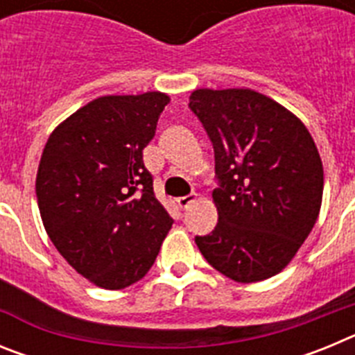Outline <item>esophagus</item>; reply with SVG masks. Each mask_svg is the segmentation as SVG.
Wrapping results in <instances>:
<instances>
[{"instance_id": "obj_1", "label": "esophagus", "mask_w": 355, "mask_h": 355, "mask_svg": "<svg viewBox=\"0 0 355 355\" xmlns=\"http://www.w3.org/2000/svg\"><path fill=\"white\" fill-rule=\"evenodd\" d=\"M196 200H197V196H196V193H190V196L180 197V199H178V206H180L181 209H187L188 206L193 205V202H196Z\"/></svg>"}]
</instances>
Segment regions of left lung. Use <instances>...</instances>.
I'll use <instances>...</instances> for the list:
<instances>
[{"mask_svg":"<svg viewBox=\"0 0 355 355\" xmlns=\"http://www.w3.org/2000/svg\"><path fill=\"white\" fill-rule=\"evenodd\" d=\"M190 110L215 150V231L196 236L206 261L236 283L286 268L309 236L324 196V165L295 114L250 89H197Z\"/></svg>","mask_w":355,"mask_h":355,"instance_id":"left-lung-1","label":"left lung"}]
</instances>
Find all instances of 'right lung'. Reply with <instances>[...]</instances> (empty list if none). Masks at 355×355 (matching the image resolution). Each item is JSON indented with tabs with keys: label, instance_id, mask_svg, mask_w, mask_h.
<instances>
[{
	"label": "right lung",
	"instance_id": "obj_1",
	"mask_svg": "<svg viewBox=\"0 0 355 355\" xmlns=\"http://www.w3.org/2000/svg\"><path fill=\"white\" fill-rule=\"evenodd\" d=\"M171 97L103 96L53 130L37 171L44 229L90 283L122 290L149 272L172 227L142 150Z\"/></svg>",
	"mask_w": 355,
	"mask_h": 355
}]
</instances>
